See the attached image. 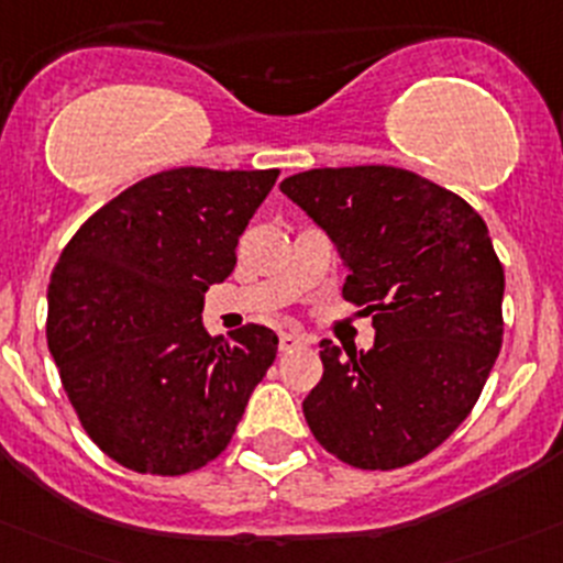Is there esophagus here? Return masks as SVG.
<instances>
[{"label": "esophagus", "mask_w": 563, "mask_h": 563, "mask_svg": "<svg viewBox=\"0 0 563 563\" xmlns=\"http://www.w3.org/2000/svg\"><path fill=\"white\" fill-rule=\"evenodd\" d=\"M307 345V336L298 334V331H282L278 334V351H296V347Z\"/></svg>", "instance_id": "obj_1"}]
</instances>
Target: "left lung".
I'll return each instance as SVG.
<instances>
[{
  "mask_svg": "<svg viewBox=\"0 0 563 563\" xmlns=\"http://www.w3.org/2000/svg\"><path fill=\"white\" fill-rule=\"evenodd\" d=\"M282 192L336 245L345 301L373 314L371 351L320 342L303 400L314 439L358 470L428 456L473 411L503 342V265L456 192L393 165L314 168Z\"/></svg>",
  "mask_w": 563,
  "mask_h": 563,
  "instance_id": "left-lung-1",
  "label": "left lung"
}]
</instances>
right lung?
Returning a JSON list of instances; mask_svg holds the SVG:
<instances>
[{
  "label": "right lung",
  "mask_w": 563,
  "mask_h": 563,
  "mask_svg": "<svg viewBox=\"0 0 563 563\" xmlns=\"http://www.w3.org/2000/svg\"><path fill=\"white\" fill-rule=\"evenodd\" d=\"M276 176L163 170L112 198L63 249L46 340L79 422L112 462L185 475L232 442L278 336L256 323L210 336L201 312Z\"/></svg>",
  "instance_id": "1"
}]
</instances>
